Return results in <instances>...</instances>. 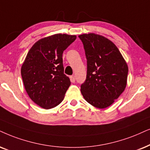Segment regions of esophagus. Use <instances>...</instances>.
<instances>
[{
    "instance_id": "34e87169",
    "label": "esophagus",
    "mask_w": 150,
    "mask_h": 150,
    "mask_svg": "<svg viewBox=\"0 0 150 150\" xmlns=\"http://www.w3.org/2000/svg\"><path fill=\"white\" fill-rule=\"evenodd\" d=\"M70 79H71V81L73 83H74L75 81V76H74V75H72V76L70 77Z\"/></svg>"
}]
</instances>
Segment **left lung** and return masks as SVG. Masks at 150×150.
Listing matches in <instances>:
<instances>
[{"mask_svg":"<svg viewBox=\"0 0 150 150\" xmlns=\"http://www.w3.org/2000/svg\"><path fill=\"white\" fill-rule=\"evenodd\" d=\"M87 60L86 80L81 93L86 102L96 108L109 107L124 91L128 66L113 42L93 33L79 36Z\"/></svg>","mask_w":150,"mask_h":150,"instance_id":"8db88e82","label":"left lung"}]
</instances>
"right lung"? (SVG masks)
Returning a JSON list of instances; mask_svg holds the SVG:
<instances>
[{
    "mask_svg": "<svg viewBox=\"0 0 150 150\" xmlns=\"http://www.w3.org/2000/svg\"><path fill=\"white\" fill-rule=\"evenodd\" d=\"M75 39V35L65 34L41 39L30 48L23 64L21 76L26 92L43 109L59 105L71 85L64 73L62 54Z\"/></svg>",
    "mask_w": 150,
    "mask_h": 150,
    "instance_id": "add662e5",
    "label": "right lung"
}]
</instances>
